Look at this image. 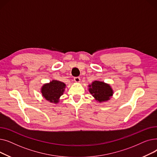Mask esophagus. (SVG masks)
Returning <instances> with one entry per match:
<instances>
[{
    "label": "esophagus",
    "mask_w": 157,
    "mask_h": 157,
    "mask_svg": "<svg viewBox=\"0 0 157 157\" xmlns=\"http://www.w3.org/2000/svg\"><path fill=\"white\" fill-rule=\"evenodd\" d=\"M74 80L75 82H76V83H79V82H80V78L79 77H75L74 78Z\"/></svg>",
    "instance_id": "34e87169"
}]
</instances>
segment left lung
I'll list each match as a JSON object with an SVG mask.
<instances>
[{
  "mask_svg": "<svg viewBox=\"0 0 157 157\" xmlns=\"http://www.w3.org/2000/svg\"><path fill=\"white\" fill-rule=\"evenodd\" d=\"M88 86L90 93L99 102L108 101L113 96V90L110 85L102 81H95Z\"/></svg>",
  "mask_w": 157,
  "mask_h": 157,
  "instance_id": "1",
  "label": "left lung"
}]
</instances>
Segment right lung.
Listing matches in <instances>:
<instances>
[{"label": "right lung", "instance_id": "obj_1", "mask_svg": "<svg viewBox=\"0 0 157 157\" xmlns=\"http://www.w3.org/2000/svg\"><path fill=\"white\" fill-rule=\"evenodd\" d=\"M66 85L62 81L53 80L49 83L44 84L41 88V93L46 100L56 104L63 95Z\"/></svg>", "mask_w": 157, "mask_h": 157}]
</instances>
